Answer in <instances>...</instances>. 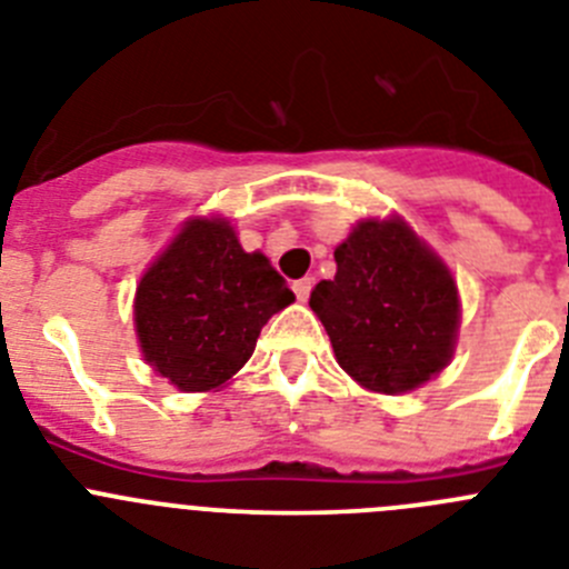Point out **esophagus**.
I'll list each match as a JSON object with an SVG mask.
<instances>
[{"label": "esophagus", "mask_w": 569, "mask_h": 569, "mask_svg": "<svg viewBox=\"0 0 569 569\" xmlns=\"http://www.w3.org/2000/svg\"><path fill=\"white\" fill-rule=\"evenodd\" d=\"M310 290H313V279H299L293 281V293L299 301H308Z\"/></svg>", "instance_id": "1"}]
</instances>
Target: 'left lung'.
Masks as SVG:
<instances>
[{
  "instance_id": "left-lung-1",
  "label": "left lung",
  "mask_w": 569,
  "mask_h": 569,
  "mask_svg": "<svg viewBox=\"0 0 569 569\" xmlns=\"http://www.w3.org/2000/svg\"><path fill=\"white\" fill-rule=\"evenodd\" d=\"M336 276L319 281V316L345 373L373 393H407L453 359L459 288L405 219H365L336 248Z\"/></svg>"
}]
</instances>
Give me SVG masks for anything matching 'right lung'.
<instances>
[{"label":"right lung","mask_w":569,"mask_h":569,"mask_svg":"<svg viewBox=\"0 0 569 569\" xmlns=\"http://www.w3.org/2000/svg\"><path fill=\"white\" fill-rule=\"evenodd\" d=\"M293 299L268 256L241 250L228 219H190L136 288V336L156 373L204 393L239 373Z\"/></svg>","instance_id":"1"}]
</instances>
